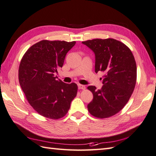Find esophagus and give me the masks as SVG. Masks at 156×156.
Listing matches in <instances>:
<instances>
[{
  "label": "esophagus",
  "mask_w": 156,
  "mask_h": 156,
  "mask_svg": "<svg viewBox=\"0 0 156 156\" xmlns=\"http://www.w3.org/2000/svg\"><path fill=\"white\" fill-rule=\"evenodd\" d=\"M78 88H79V89H83V90H84V89H85V86L83 85L78 84Z\"/></svg>",
  "instance_id": "obj_1"
}]
</instances>
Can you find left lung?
<instances>
[{"label": "left lung", "mask_w": 156, "mask_h": 156, "mask_svg": "<svg viewBox=\"0 0 156 156\" xmlns=\"http://www.w3.org/2000/svg\"><path fill=\"white\" fill-rule=\"evenodd\" d=\"M82 44L95 55L96 73H105L101 89L87 87L93 94L87 108L97 118L111 117L124 108L135 88L137 67L134 57L126 45L112 38L94 39Z\"/></svg>", "instance_id": "obj_1"}]
</instances>
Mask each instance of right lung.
<instances>
[{"instance_id": "obj_1", "label": "right lung", "mask_w": 156, "mask_h": 156, "mask_svg": "<svg viewBox=\"0 0 156 156\" xmlns=\"http://www.w3.org/2000/svg\"><path fill=\"white\" fill-rule=\"evenodd\" d=\"M75 43L41 40L32 45L21 59L18 69L21 88L30 105L44 117H63L77 95V84H67L55 76Z\"/></svg>"}]
</instances>
